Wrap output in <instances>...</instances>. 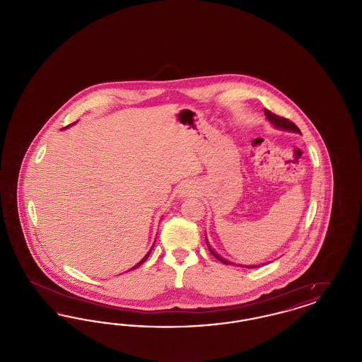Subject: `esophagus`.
Instances as JSON below:
<instances>
[{"mask_svg": "<svg viewBox=\"0 0 362 362\" xmlns=\"http://www.w3.org/2000/svg\"><path fill=\"white\" fill-rule=\"evenodd\" d=\"M187 191H189V189H182V194L185 195V194H187Z\"/></svg>", "mask_w": 362, "mask_h": 362, "instance_id": "esophagus-1", "label": "esophagus"}]
</instances>
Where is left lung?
Returning a JSON list of instances; mask_svg holds the SVG:
<instances>
[{
	"mask_svg": "<svg viewBox=\"0 0 362 362\" xmlns=\"http://www.w3.org/2000/svg\"><path fill=\"white\" fill-rule=\"evenodd\" d=\"M264 115H266V118H267V121L270 122L274 127L276 129H279V130H286V132H293V133H300L301 134V132H300V129L293 123L292 121H289V119H286V118H282V117H278L276 114H273L272 111H269V110H266L264 108ZM207 243V239H206ZM207 247H209V251H210V254L214 257V258L218 259L220 262H223L225 264H233L232 262H228L226 259L221 258L217 252H214L213 250H211V247L209 245V243H207ZM243 266V264H240ZM243 267H248V269H252V267H259V266H243Z\"/></svg>",
	"mask_w": 362,
	"mask_h": 362,
	"instance_id": "obj_1",
	"label": "left lung"
}]
</instances>
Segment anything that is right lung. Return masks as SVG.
<instances>
[{
	"instance_id": "add662e5",
	"label": "right lung",
	"mask_w": 362,
	"mask_h": 362,
	"mask_svg": "<svg viewBox=\"0 0 362 362\" xmlns=\"http://www.w3.org/2000/svg\"><path fill=\"white\" fill-rule=\"evenodd\" d=\"M153 247H155V244L152 245V248H151V250L148 251V254H146V255H145V257L142 258V260H141V262H138L137 264H136V266H134L133 269H130V270H134V269H137V267H139V266H141V264H142V263H144V262H145V260L148 259V257H149V254H151V252H152V250H153Z\"/></svg>"
}]
</instances>
